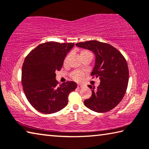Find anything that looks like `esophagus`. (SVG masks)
I'll list each match as a JSON object with an SVG mask.
<instances>
[{"instance_id":"34e87169","label":"esophagus","mask_w":149,"mask_h":149,"mask_svg":"<svg viewBox=\"0 0 149 149\" xmlns=\"http://www.w3.org/2000/svg\"><path fill=\"white\" fill-rule=\"evenodd\" d=\"M84 87H85V85H79V84H78L77 85V88H84Z\"/></svg>"}]
</instances>
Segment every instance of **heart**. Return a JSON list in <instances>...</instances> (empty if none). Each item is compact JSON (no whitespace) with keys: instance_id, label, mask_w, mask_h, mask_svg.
I'll return each mask as SVG.
<instances>
[{"instance_id":"obj_1","label":"heart","mask_w":149,"mask_h":149,"mask_svg":"<svg viewBox=\"0 0 149 149\" xmlns=\"http://www.w3.org/2000/svg\"><path fill=\"white\" fill-rule=\"evenodd\" d=\"M87 53H90V52L87 51V50H82V51L81 52V55L87 54ZM65 61H66V59L65 60ZM71 77L73 80L75 81L80 82L81 81L83 80V78H84V74H83L82 72H79V71H75L74 72H73L71 74Z\"/></svg>"}]
</instances>
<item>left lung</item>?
Here are the masks:
<instances>
[{"instance_id": "1", "label": "left lung", "mask_w": 149, "mask_h": 149, "mask_svg": "<svg viewBox=\"0 0 149 149\" xmlns=\"http://www.w3.org/2000/svg\"><path fill=\"white\" fill-rule=\"evenodd\" d=\"M75 45L94 52L95 64L91 75L100 81L97 89L88 85L92 95L84 100L85 106L97 112L111 110L120 102L127 90L129 70L126 60L119 50L105 42L92 40Z\"/></svg>"}]
</instances>
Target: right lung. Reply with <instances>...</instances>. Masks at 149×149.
<instances>
[{
    "label": "right lung",
    "instance_id": "add662e5",
    "mask_svg": "<svg viewBox=\"0 0 149 149\" xmlns=\"http://www.w3.org/2000/svg\"><path fill=\"white\" fill-rule=\"evenodd\" d=\"M74 43L50 41L42 43L29 52L24 60L22 83L27 100L35 109L52 114L63 109L68 102L70 92L76 89L74 81L59 86L56 72L61 70L64 60Z\"/></svg>",
    "mask_w": 149,
    "mask_h": 149
}]
</instances>
